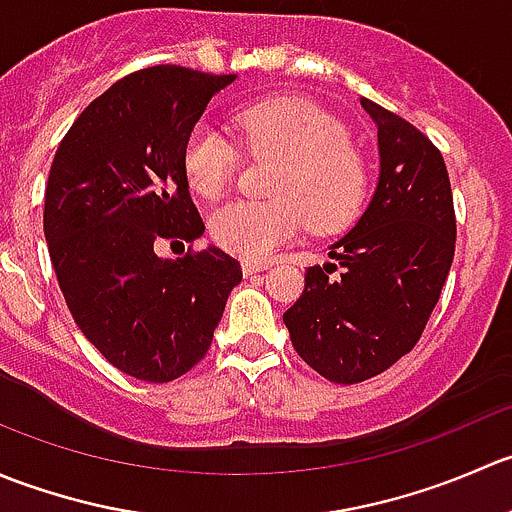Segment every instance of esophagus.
<instances>
[{"instance_id":"1","label":"esophagus","mask_w":512,"mask_h":512,"mask_svg":"<svg viewBox=\"0 0 512 512\" xmlns=\"http://www.w3.org/2000/svg\"><path fill=\"white\" fill-rule=\"evenodd\" d=\"M267 267H270L267 262H242V272H245V277L257 275V272H265Z\"/></svg>"}]
</instances>
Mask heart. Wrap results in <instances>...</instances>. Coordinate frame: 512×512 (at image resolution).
Listing matches in <instances>:
<instances>
[{"mask_svg":"<svg viewBox=\"0 0 512 512\" xmlns=\"http://www.w3.org/2000/svg\"><path fill=\"white\" fill-rule=\"evenodd\" d=\"M237 148L277 160L267 203H230L210 218L220 247L245 260H265L309 227L332 235L359 218L369 195V160L347 138L339 118L299 96L250 103L232 116ZM208 126L193 128L183 148L190 190L215 200L232 185L240 153Z\"/></svg>","mask_w":512,"mask_h":512,"instance_id":"heart-1","label":"heart"}]
</instances>
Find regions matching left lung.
I'll return each mask as SVG.
<instances>
[{
    "label": "left lung",
    "instance_id": "left-lung-1",
    "mask_svg": "<svg viewBox=\"0 0 512 512\" xmlns=\"http://www.w3.org/2000/svg\"><path fill=\"white\" fill-rule=\"evenodd\" d=\"M361 106L379 128V188L282 317L297 354L334 384L371 379L416 347L456 252L441 151L399 113L369 98Z\"/></svg>",
    "mask_w": 512,
    "mask_h": 512
}]
</instances>
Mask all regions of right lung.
<instances>
[{"label": "right lung", "instance_id": "obj_1", "mask_svg": "<svg viewBox=\"0 0 512 512\" xmlns=\"http://www.w3.org/2000/svg\"><path fill=\"white\" fill-rule=\"evenodd\" d=\"M232 79L175 64L133 71L81 111L49 170L44 235L66 307L116 369L153 384L208 354L242 280L220 247L156 255L160 242L203 235L183 148Z\"/></svg>", "mask_w": 512, "mask_h": 512}]
</instances>
